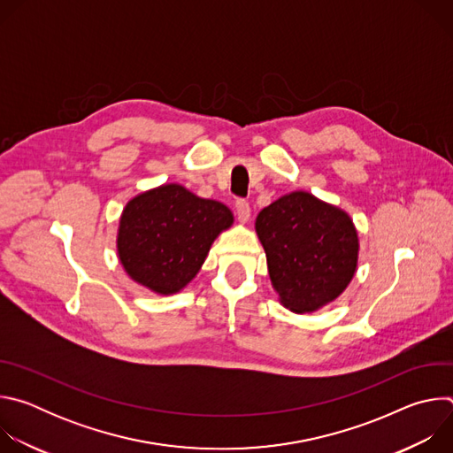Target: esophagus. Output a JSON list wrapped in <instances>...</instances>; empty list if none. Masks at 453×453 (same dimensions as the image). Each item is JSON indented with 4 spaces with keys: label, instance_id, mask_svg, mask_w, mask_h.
Segmentation results:
<instances>
[{
    "label": "esophagus",
    "instance_id": "obj_1",
    "mask_svg": "<svg viewBox=\"0 0 453 453\" xmlns=\"http://www.w3.org/2000/svg\"><path fill=\"white\" fill-rule=\"evenodd\" d=\"M234 211H236V217H238V220L240 222H247L249 220V217H250V206H249V203L245 201V199H238L236 203H234Z\"/></svg>",
    "mask_w": 453,
    "mask_h": 453
}]
</instances>
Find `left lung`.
Here are the masks:
<instances>
[{
    "label": "left lung",
    "mask_w": 453,
    "mask_h": 453,
    "mask_svg": "<svg viewBox=\"0 0 453 453\" xmlns=\"http://www.w3.org/2000/svg\"><path fill=\"white\" fill-rule=\"evenodd\" d=\"M256 233L267 254L273 287L283 306L313 311L337 299L358 260V238L348 213L294 191L264 208Z\"/></svg>",
    "instance_id": "8db88e82"
}]
</instances>
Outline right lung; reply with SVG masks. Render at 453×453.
Returning a JSON list of instances; mask_svg holds the SVG:
<instances>
[{"instance_id": "right-lung-1", "label": "right lung", "mask_w": 453, "mask_h": 453, "mask_svg": "<svg viewBox=\"0 0 453 453\" xmlns=\"http://www.w3.org/2000/svg\"><path fill=\"white\" fill-rule=\"evenodd\" d=\"M231 224L233 213L222 203L165 184L125 206L118 229L119 262L140 285L175 294L196 278L213 240Z\"/></svg>"}]
</instances>
